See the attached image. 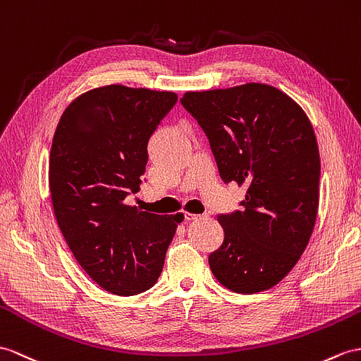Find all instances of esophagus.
<instances>
[{"mask_svg":"<svg viewBox=\"0 0 361 361\" xmlns=\"http://www.w3.org/2000/svg\"><path fill=\"white\" fill-rule=\"evenodd\" d=\"M183 216H185V221H197V219L202 217L200 214H192V213H183Z\"/></svg>","mask_w":361,"mask_h":361,"instance_id":"obj_1","label":"esophagus"}]
</instances>
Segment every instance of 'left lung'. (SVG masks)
Segmentation results:
<instances>
[{
	"instance_id": "1",
	"label": "left lung",
	"mask_w": 361,
	"mask_h": 361,
	"mask_svg": "<svg viewBox=\"0 0 361 361\" xmlns=\"http://www.w3.org/2000/svg\"><path fill=\"white\" fill-rule=\"evenodd\" d=\"M209 140L225 183L247 185L242 209L219 214L214 277L240 294L277 285L303 254L319 209L320 154L306 113L288 94L250 82L180 99Z\"/></svg>"
}]
</instances>
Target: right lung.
I'll return each mask as SVG.
<instances>
[{"instance_id":"1","label":"right lung","mask_w":361,"mask_h":361,"mask_svg":"<svg viewBox=\"0 0 361 361\" xmlns=\"http://www.w3.org/2000/svg\"><path fill=\"white\" fill-rule=\"evenodd\" d=\"M178 94L113 84L64 110L51 142L49 187L59 230L81 268L105 291L136 295L159 279L182 214L139 211L148 140Z\"/></svg>"}]
</instances>
